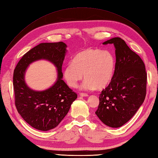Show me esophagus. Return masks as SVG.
Masks as SVG:
<instances>
[{
	"instance_id": "esophagus-1",
	"label": "esophagus",
	"mask_w": 158,
	"mask_h": 158,
	"mask_svg": "<svg viewBox=\"0 0 158 158\" xmlns=\"http://www.w3.org/2000/svg\"><path fill=\"white\" fill-rule=\"evenodd\" d=\"M79 96H83V97H88V94L86 93H79Z\"/></svg>"
}]
</instances>
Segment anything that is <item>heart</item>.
Returning a JSON list of instances; mask_svg holds the SVG:
<instances>
[{
	"instance_id": "b5f03b06",
	"label": "heart",
	"mask_w": 158,
	"mask_h": 158,
	"mask_svg": "<svg viewBox=\"0 0 158 158\" xmlns=\"http://www.w3.org/2000/svg\"><path fill=\"white\" fill-rule=\"evenodd\" d=\"M115 64V56L109 50L86 49L77 53L72 63L66 66L64 78L69 87L76 88L84 75L83 89H102L111 82Z\"/></svg>"
}]
</instances>
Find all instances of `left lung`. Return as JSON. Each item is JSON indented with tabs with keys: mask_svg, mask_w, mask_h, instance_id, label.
I'll list each match as a JSON object with an SVG mask.
<instances>
[{
	"mask_svg": "<svg viewBox=\"0 0 158 158\" xmlns=\"http://www.w3.org/2000/svg\"><path fill=\"white\" fill-rule=\"evenodd\" d=\"M102 44L115 46L116 64L111 82L99 96L95 113L105 125L119 127L135 115L145 100V66L140 57L121 38L110 39Z\"/></svg>",
	"mask_w": 158,
	"mask_h": 158,
	"instance_id": "8db88e82",
	"label": "left lung"
}]
</instances>
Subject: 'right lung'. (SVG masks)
I'll use <instances>...</instances> for the list:
<instances>
[{
    "label": "right lung",
    "instance_id": "right-lung-1",
    "mask_svg": "<svg viewBox=\"0 0 158 158\" xmlns=\"http://www.w3.org/2000/svg\"><path fill=\"white\" fill-rule=\"evenodd\" d=\"M66 47L63 42L40 43L22 56L13 73L16 109L24 121L39 130L48 131L58 126L77 98L62 80ZM41 59H48L56 66L58 78L51 88L38 92L28 88L24 75L29 64Z\"/></svg>",
    "mask_w": 158,
    "mask_h": 158
}]
</instances>
